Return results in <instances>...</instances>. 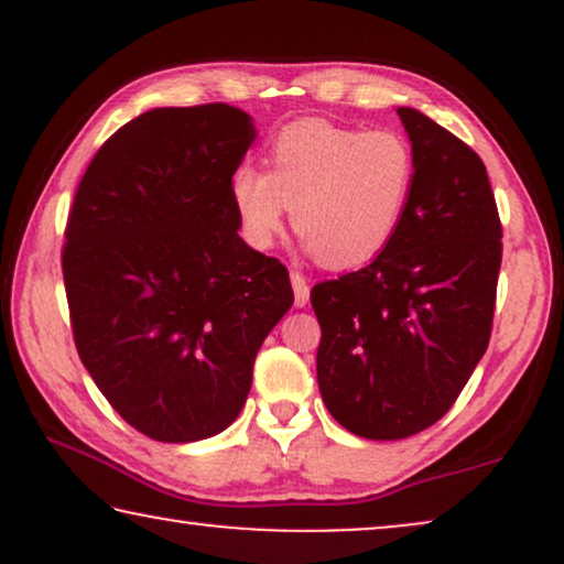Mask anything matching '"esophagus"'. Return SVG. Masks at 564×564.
I'll list each match as a JSON object with an SVG mask.
<instances>
[{
  "instance_id": "obj_1",
  "label": "esophagus",
  "mask_w": 564,
  "mask_h": 564,
  "mask_svg": "<svg viewBox=\"0 0 564 564\" xmlns=\"http://www.w3.org/2000/svg\"><path fill=\"white\" fill-rule=\"evenodd\" d=\"M290 282H292V290H295V305L297 307H305L307 300H311V288H307L305 274H300L297 269H292Z\"/></svg>"
}]
</instances>
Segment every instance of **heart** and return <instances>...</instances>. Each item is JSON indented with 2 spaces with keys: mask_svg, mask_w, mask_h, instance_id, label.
Returning <instances> with one entry per match:
<instances>
[{
  "mask_svg": "<svg viewBox=\"0 0 564 564\" xmlns=\"http://www.w3.org/2000/svg\"><path fill=\"white\" fill-rule=\"evenodd\" d=\"M413 184V149L395 130L300 120L269 145V174L236 169L230 199L257 249L274 243L292 207L305 249L330 269H351L388 249Z\"/></svg>",
  "mask_w": 564,
  "mask_h": 564,
  "instance_id": "heart-1",
  "label": "heart"
}]
</instances>
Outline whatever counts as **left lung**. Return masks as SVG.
I'll return each mask as SVG.
<instances>
[{"mask_svg": "<svg viewBox=\"0 0 564 564\" xmlns=\"http://www.w3.org/2000/svg\"><path fill=\"white\" fill-rule=\"evenodd\" d=\"M415 159L405 218L359 272L315 284L318 388L346 431L395 442L454 405L490 341L500 220L482 159L398 107Z\"/></svg>", "mask_w": 564, "mask_h": 564, "instance_id": "left-lung-1", "label": "left lung"}]
</instances>
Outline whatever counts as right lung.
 Instances as JSON below:
<instances>
[{"mask_svg":"<svg viewBox=\"0 0 564 564\" xmlns=\"http://www.w3.org/2000/svg\"><path fill=\"white\" fill-rule=\"evenodd\" d=\"M253 138L238 107H156L97 151L68 213L76 351L156 442H199L238 419L257 351L295 300L288 269L238 236L230 176Z\"/></svg>","mask_w":564,"mask_h":564,"instance_id":"1","label":"right lung"}]
</instances>
